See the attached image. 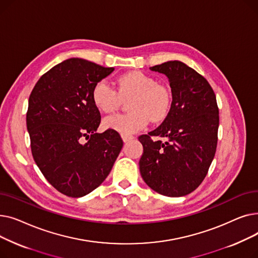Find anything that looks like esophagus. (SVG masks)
Instances as JSON below:
<instances>
[{"label":"esophagus","mask_w":258,"mask_h":258,"mask_svg":"<svg viewBox=\"0 0 258 258\" xmlns=\"http://www.w3.org/2000/svg\"><path fill=\"white\" fill-rule=\"evenodd\" d=\"M121 137H122V140H123L124 143H126V142H128V141H131V140L134 139L133 136H127V135H122Z\"/></svg>","instance_id":"esophagus-1"}]
</instances>
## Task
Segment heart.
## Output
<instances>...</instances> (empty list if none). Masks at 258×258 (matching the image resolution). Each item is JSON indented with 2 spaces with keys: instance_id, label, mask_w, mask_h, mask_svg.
<instances>
[{
  "instance_id": "obj_1",
  "label": "heart",
  "mask_w": 258,
  "mask_h": 258,
  "mask_svg": "<svg viewBox=\"0 0 258 258\" xmlns=\"http://www.w3.org/2000/svg\"><path fill=\"white\" fill-rule=\"evenodd\" d=\"M132 97L131 113L114 115L103 120V126L122 135L137 133L150 123L164 120L169 114L172 96L170 90L157 83L156 78L140 71H132L116 80V89L102 79L92 90V101L104 114L115 112L121 99Z\"/></svg>"
}]
</instances>
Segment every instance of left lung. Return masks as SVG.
<instances>
[{"label":"left lung","mask_w":258,"mask_h":258,"mask_svg":"<svg viewBox=\"0 0 258 258\" xmlns=\"http://www.w3.org/2000/svg\"><path fill=\"white\" fill-rule=\"evenodd\" d=\"M150 69L167 76L172 102L161 125L138 138L143 145L140 173L156 192L183 197L200 186L214 158L218 103L208 81L184 62L170 60ZM152 136L167 141H153Z\"/></svg>","instance_id":"left-lung-1"}]
</instances>
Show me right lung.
I'll return each mask as SVG.
<instances>
[{"label": "right lung", "mask_w": 258, "mask_h": 258, "mask_svg": "<svg viewBox=\"0 0 258 258\" xmlns=\"http://www.w3.org/2000/svg\"><path fill=\"white\" fill-rule=\"evenodd\" d=\"M113 71L69 58L46 72L30 94L26 122L33 159L64 196L80 198L97 188L123 146L116 131L96 133L101 117L92 101L95 84Z\"/></svg>", "instance_id": "right-lung-1"}]
</instances>
